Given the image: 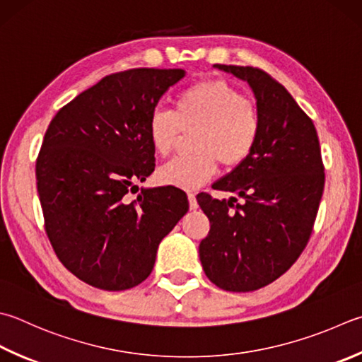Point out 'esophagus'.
Returning a JSON list of instances; mask_svg holds the SVG:
<instances>
[{"instance_id":"obj_1","label":"esophagus","mask_w":362,"mask_h":362,"mask_svg":"<svg viewBox=\"0 0 362 362\" xmlns=\"http://www.w3.org/2000/svg\"><path fill=\"white\" fill-rule=\"evenodd\" d=\"M187 199H189V208H190V209H197V208H199V203H197L195 194H187Z\"/></svg>"}]
</instances>
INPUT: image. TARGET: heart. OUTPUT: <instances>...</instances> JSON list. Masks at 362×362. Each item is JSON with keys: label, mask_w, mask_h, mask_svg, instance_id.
Masks as SVG:
<instances>
[{"label": "heart", "mask_w": 362, "mask_h": 362, "mask_svg": "<svg viewBox=\"0 0 362 362\" xmlns=\"http://www.w3.org/2000/svg\"><path fill=\"white\" fill-rule=\"evenodd\" d=\"M182 134L192 135L190 158H175L158 170L163 186L194 190L206 184L223 167H236L254 151L260 134V112L227 81L204 80L176 96L173 112L154 110L146 135L153 151L167 156Z\"/></svg>", "instance_id": "heart-1"}]
</instances>
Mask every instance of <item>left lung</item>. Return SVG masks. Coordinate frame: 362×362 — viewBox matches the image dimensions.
I'll list each match as a JSON object with an SVG mask.
<instances>
[{"mask_svg": "<svg viewBox=\"0 0 362 362\" xmlns=\"http://www.w3.org/2000/svg\"><path fill=\"white\" fill-rule=\"evenodd\" d=\"M247 81L260 112L254 151L216 182L244 203L197 195L211 228L199 245L203 271L227 291H254L274 282L301 255L325 187L318 135L285 88L250 66L214 64Z\"/></svg>", "mask_w": 362, "mask_h": 362, "instance_id": "8db88e82", "label": "left lung"}]
</instances>
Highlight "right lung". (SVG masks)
Wrapping results in <instances>:
<instances>
[{"label":"right lung","instance_id":"1","mask_svg":"<svg viewBox=\"0 0 362 362\" xmlns=\"http://www.w3.org/2000/svg\"><path fill=\"white\" fill-rule=\"evenodd\" d=\"M182 69L107 75L54 115L36 162L45 231L59 262L80 281L108 291L141 284L156 254L187 213L176 187H141L154 172L148 119Z\"/></svg>","mask_w":362,"mask_h":362}]
</instances>
